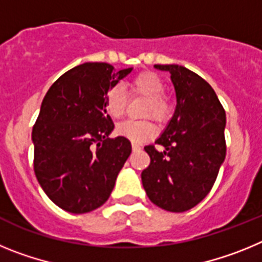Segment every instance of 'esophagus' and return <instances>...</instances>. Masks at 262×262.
I'll use <instances>...</instances> for the list:
<instances>
[{
  "instance_id": "esophagus-1",
  "label": "esophagus",
  "mask_w": 262,
  "mask_h": 262,
  "mask_svg": "<svg viewBox=\"0 0 262 262\" xmlns=\"http://www.w3.org/2000/svg\"><path fill=\"white\" fill-rule=\"evenodd\" d=\"M140 148H142V145L138 144V143H133V149H134V151H139Z\"/></svg>"
}]
</instances>
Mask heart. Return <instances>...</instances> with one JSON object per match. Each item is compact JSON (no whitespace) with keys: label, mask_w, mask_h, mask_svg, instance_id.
Segmentation results:
<instances>
[{"label":"heart","mask_w":262,"mask_h":262,"mask_svg":"<svg viewBox=\"0 0 262 262\" xmlns=\"http://www.w3.org/2000/svg\"><path fill=\"white\" fill-rule=\"evenodd\" d=\"M129 92L147 98L144 115L154 117L159 122H166L173 114V105L165 96L166 85L163 78L154 72H143L129 81ZM127 106V94L120 85H114L105 96V108L110 117L120 118ZM117 134L133 143H143L157 134L156 124L149 119L126 120L117 127Z\"/></svg>","instance_id":"obj_1"}]
</instances>
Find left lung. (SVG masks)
Instances as JSON below:
<instances>
[{
  "instance_id": "obj_1",
  "label": "left lung",
  "mask_w": 262,
  "mask_h": 262,
  "mask_svg": "<svg viewBox=\"0 0 262 262\" xmlns=\"http://www.w3.org/2000/svg\"><path fill=\"white\" fill-rule=\"evenodd\" d=\"M174 85L177 106L155 144L144 149L151 163L142 172L152 203L172 212L193 209L214 186L226 157V111L207 81L181 66H161Z\"/></svg>"
}]
</instances>
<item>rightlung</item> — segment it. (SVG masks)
Listing matches in <instances>:
<instances>
[{
  "instance_id": "1",
  "label": "right lung",
  "mask_w": 262,
  "mask_h": 262,
  "mask_svg": "<svg viewBox=\"0 0 262 262\" xmlns=\"http://www.w3.org/2000/svg\"><path fill=\"white\" fill-rule=\"evenodd\" d=\"M131 71L85 62L60 76L43 98L32 127L34 172L60 209L93 211L114 189L133 148L123 136L108 138L114 123L106 114L105 96Z\"/></svg>"
}]
</instances>
